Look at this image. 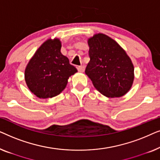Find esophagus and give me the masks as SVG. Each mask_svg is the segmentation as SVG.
I'll return each mask as SVG.
<instances>
[{
  "label": "esophagus",
  "mask_w": 160,
  "mask_h": 160,
  "mask_svg": "<svg viewBox=\"0 0 160 160\" xmlns=\"http://www.w3.org/2000/svg\"><path fill=\"white\" fill-rule=\"evenodd\" d=\"M77 69L79 72H84L85 70V68H84V66H83V65H81V66L77 67Z\"/></svg>",
  "instance_id": "1"
}]
</instances>
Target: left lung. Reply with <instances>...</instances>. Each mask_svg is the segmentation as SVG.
<instances>
[{
  "label": "left lung",
  "mask_w": 160,
  "mask_h": 160,
  "mask_svg": "<svg viewBox=\"0 0 160 160\" xmlns=\"http://www.w3.org/2000/svg\"><path fill=\"white\" fill-rule=\"evenodd\" d=\"M87 43L90 60L85 73L95 88L111 98L128 93L134 81V66L123 48L103 33L95 34Z\"/></svg>",
  "instance_id": "8db88e82"
}]
</instances>
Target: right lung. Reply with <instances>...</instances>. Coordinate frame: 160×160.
Here are the masks:
<instances>
[{
  "instance_id": "right-lung-1",
  "label": "right lung",
  "mask_w": 160,
  "mask_h": 160,
  "mask_svg": "<svg viewBox=\"0 0 160 160\" xmlns=\"http://www.w3.org/2000/svg\"><path fill=\"white\" fill-rule=\"evenodd\" d=\"M59 38H49L36 50L25 70L26 84L32 93L42 99L58 95L77 69L61 53Z\"/></svg>"
}]
</instances>
